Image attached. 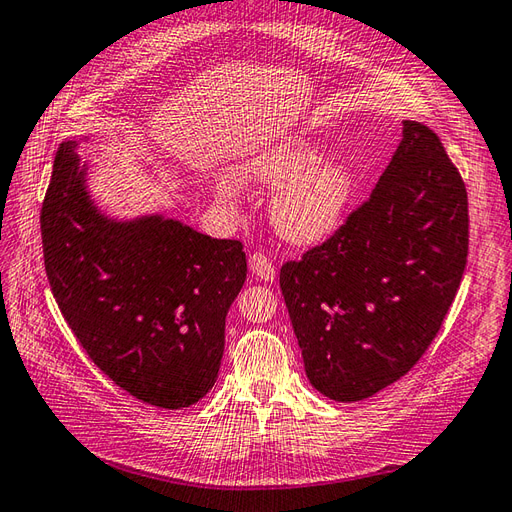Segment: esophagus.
I'll list each match as a JSON object with an SVG mask.
<instances>
[{"label": "esophagus", "mask_w": 512, "mask_h": 512, "mask_svg": "<svg viewBox=\"0 0 512 512\" xmlns=\"http://www.w3.org/2000/svg\"><path fill=\"white\" fill-rule=\"evenodd\" d=\"M249 271H252L254 278L265 280V282H271L276 278V267L269 260V256L263 252H254L249 256Z\"/></svg>", "instance_id": "esophagus-1"}]
</instances>
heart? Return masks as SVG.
Masks as SVG:
<instances>
[{
    "mask_svg": "<svg viewBox=\"0 0 512 512\" xmlns=\"http://www.w3.org/2000/svg\"><path fill=\"white\" fill-rule=\"evenodd\" d=\"M326 149L309 138H285L267 144L238 170L243 184L276 190L271 221L282 238L298 245L322 241L337 230L355 195V173L346 162L324 160ZM223 201H232L227 184L217 186Z\"/></svg>",
    "mask_w": 512,
    "mask_h": 512,
    "instance_id": "heart-1",
    "label": "heart"
}]
</instances>
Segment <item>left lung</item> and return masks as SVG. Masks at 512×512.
<instances>
[{"label": "left lung", "mask_w": 512, "mask_h": 512, "mask_svg": "<svg viewBox=\"0 0 512 512\" xmlns=\"http://www.w3.org/2000/svg\"><path fill=\"white\" fill-rule=\"evenodd\" d=\"M469 254L467 188L438 135L414 120L377 188L324 243L280 269L311 385L363 401L434 342Z\"/></svg>", "instance_id": "1"}]
</instances>
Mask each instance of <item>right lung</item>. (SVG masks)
Wrapping results in <instances>:
<instances>
[{"mask_svg": "<svg viewBox=\"0 0 512 512\" xmlns=\"http://www.w3.org/2000/svg\"><path fill=\"white\" fill-rule=\"evenodd\" d=\"M74 149L56 151L41 208L54 300L118 388L164 410L197 403L217 381L225 315L247 276L243 243L164 217L107 219Z\"/></svg>", "mask_w": 512, "mask_h": 512, "instance_id": "obj_1", "label": "right lung"}]
</instances>
